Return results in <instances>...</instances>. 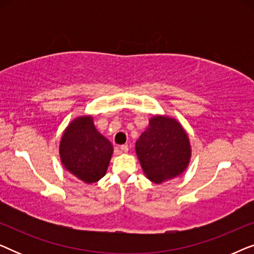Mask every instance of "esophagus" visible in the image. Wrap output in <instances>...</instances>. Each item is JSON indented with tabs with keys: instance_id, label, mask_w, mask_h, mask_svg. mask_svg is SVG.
Here are the masks:
<instances>
[{
	"instance_id": "34e87169",
	"label": "esophagus",
	"mask_w": 254,
	"mask_h": 254,
	"mask_svg": "<svg viewBox=\"0 0 254 254\" xmlns=\"http://www.w3.org/2000/svg\"><path fill=\"white\" fill-rule=\"evenodd\" d=\"M120 149H121V151H124V152H128V145L127 144H123L120 147Z\"/></svg>"
}]
</instances>
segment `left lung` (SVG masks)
<instances>
[{
    "label": "left lung",
    "mask_w": 254,
    "mask_h": 254,
    "mask_svg": "<svg viewBox=\"0 0 254 254\" xmlns=\"http://www.w3.org/2000/svg\"><path fill=\"white\" fill-rule=\"evenodd\" d=\"M144 175L155 184L179 176L190 157L189 137L175 119L154 117L135 144Z\"/></svg>",
    "instance_id": "8db88e82"
}]
</instances>
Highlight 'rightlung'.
<instances>
[{"label":"right lung","mask_w":254,"mask_h":254,"mask_svg":"<svg viewBox=\"0 0 254 254\" xmlns=\"http://www.w3.org/2000/svg\"><path fill=\"white\" fill-rule=\"evenodd\" d=\"M113 147L95 128L91 117L75 119L60 142V157L64 168L84 183L98 182L105 176Z\"/></svg>","instance_id":"obj_1"}]
</instances>
